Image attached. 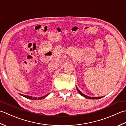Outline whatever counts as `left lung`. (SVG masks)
Wrapping results in <instances>:
<instances>
[{
    "mask_svg": "<svg viewBox=\"0 0 126 126\" xmlns=\"http://www.w3.org/2000/svg\"><path fill=\"white\" fill-rule=\"evenodd\" d=\"M76 88H77V91H78V92L80 94H81L82 96H83V97H84L85 98H88V99H93V100H94V99H96V100H97V99H100V98H101L102 97H103V96L102 97H89V96H87V95H84V94H83L81 91H80L78 88H77V87H76Z\"/></svg>",
    "mask_w": 126,
    "mask_h": 126,
    "instance_id": "obj_1",
    "label": "left lung"
}]
</instances>
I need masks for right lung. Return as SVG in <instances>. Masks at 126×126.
<instances>
[{"mask_svg": "<svg viewBox=\"0 0 126 126\" xmlns=\"http://www.w3.org/2000/svg\"><path fill=\"white\" fill-rule=\"evenodd\" d=\"M19 94L20 95H22L23 96H24V97L26 98H28V99H30V100H41V99H43L45 98V97H47V96L49 94V93L47 94V95H45V96H41V97H38V98H37L36 97H32V96H26V95H23V94Z\"/></svg>", "mask_w": 126, "mask_h": 126, "instance_id": "right-lung-1", "label": "right lung"}]
</instances>
